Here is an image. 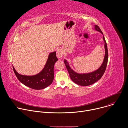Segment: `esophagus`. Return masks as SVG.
Returning <instances> with one entry per match:
<instances>
[{"instance_id":"34e87169","label":"esophagus","mask_w":128,"mask_h":128,"mask_svg":"<svg viewBox=\"0 0 128 128\" xmlns=\"http://www.w3.org/2000/svg\"><path fill=\"white\" fill-rule=\"evenodd\" d=\"M56 55L58 58H61L62 57V56L63 55V52L60 48H59L57 50Z\"/></svg>"}]
</instances>
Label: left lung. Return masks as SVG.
<instances>
[{
	"label": "left lung",
	"mask_w": 128,
	"mask_h": 128,
	"mask_svg": "<svg viewBox=\"0 0 128 128\" xmlns=\"http://www.w3.org/2000/svg\"><path fill=\"white\" fill-rule=\"evenodd\" d=\"M95 29L103 34V33L101 30L100 28L97 25H95ZM103 39L105 42V56L102 65L97 70L92 72L88 73V74H78V73L76 72L74 70H73L71 68L67 60H64V62L65 64L66 67L68 70L71 80L78 85L82 86H88L92 84L97 82L98 80H99L104 74L107 64L108 54L107 44L106 42V40H105L104 35H103Z\"/></svg>",
	"instance_id": "8db88e82"
}]
</instances>
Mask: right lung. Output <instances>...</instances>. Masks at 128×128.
Here are the masks:
<instances>
[{
	"instance_id": "obj_1",
	"label": "right lung",
	"mask_w": 128,
	"mask_h": 128,
	"mask_svg": "<svg viewBox=\"0 0 128 128\" xmlns=\"http://www.w3.org/2000/svg\"><path fill=\"white\" fill-rule=\"evenodd\" d=\"M56 52H54L49 54L44 69L39 74L36 75L27 76L20 74L13 67L14 73L17 78L26 86L34 90L44 89L50 86L54 80V65L58 60Z\"/></svg>"
}]
</instances>
